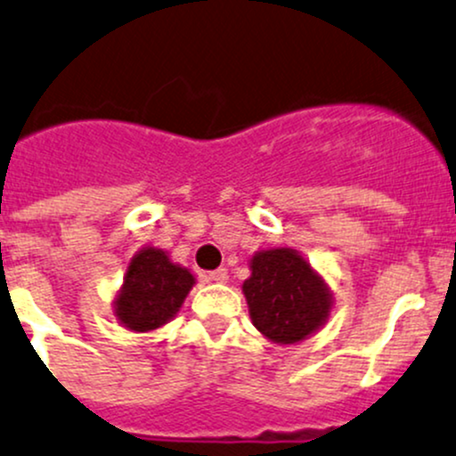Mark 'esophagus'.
Instances as JSON below:
<instances>
[{
    "mask_svg": "<svg viewBox=\"0 0 456 456\" xmlns=\"http://www.w3.org/2000/svg\"><path fill=\"white\" fill-rule=\"evenodd\" d=\"M207 281H210V282H226L228 281V269H224V267L215 269V272L207 273Z\"/></svg>",
    "mask_w": 456,
    "mask_h": 456,
    "instance_id": "esophagus-1",
    "label": "esophagus"
}]
</instances>
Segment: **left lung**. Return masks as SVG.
<instances>
[{
	"label": "left lung",
	"mask_w": 456,
	"mask_h": 456,
	"mask_svg": "<svg viewBox=\"0 0 456 456\" xmlns=\"http://www.w3.org/2000/svg\"><path fill=\"white\" fill-rule=\"evenodd\" d=\"M249 272L241 289L252 324L265 339L300 344L330 317L335 305L330 287L297 249H258L249 258Z\"/></svg>",
	"instance_id": "1"
}]
</instances>
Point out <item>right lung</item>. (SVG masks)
<instances>
[{
  "instance_id": "1",
  "label": "right lung",
  "mask_w": 456,
  "mask_h": 456,
  "mask_svg": "<svg viewBox=\"0 0 456 456\" xmlns=\"http://www.w3.org/2000/svg\"><path fill=\"white\" fill-rule=\"evenodd\" d=\"M193 285L195 276L187 267L171 261L165 249L145 246L128 261L112 315L132 332L159 330L178 315Z\"/></svg>"
}]
</instances>
